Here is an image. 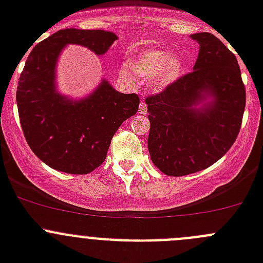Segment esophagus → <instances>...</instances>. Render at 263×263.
<instances>
[{
	"label": "esophagus",
	"mask_w": 263,
	"mask_h": 263,
	"mask_svg": "<svg viewBox=\"0 0 263 263\" xmlns=\"http://www.w3.org/2000/svg\"><path fill=\"white\" fill-rule=\"evenodd\" d=\"M146 111H147V105L145 103H141L139 104V108H138V113L139 115H146Z\"/></svg>",
	"instance_id": "esophagus-1"
}]
</instances>
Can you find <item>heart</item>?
Instances as JSON below:
<instances>
[{
  "mask_svg": "<svg viewBox=\"0 0 263 263\" xmlns=\"http://www.w3.org/2000/svg\"><path fill=\"white\" fill-rule=\"evenodd\" d=\"M130 68L143 79H154L155 84L166 87L182 75L183 60L167 50L152 48L138 52L130 62Z\"/></svg>",
  "mask_w": 263,
  "mask_h": 263,
  "instance_id": "obj_1",
  "label": "heart"
}]
</instances>
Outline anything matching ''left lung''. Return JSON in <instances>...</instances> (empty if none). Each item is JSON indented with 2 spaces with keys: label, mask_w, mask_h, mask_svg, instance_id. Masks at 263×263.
I'll use <instances>...</instances> for the list:
<instances>
[{
  "label": "left lung",
  "mask_w": 263,
  "mask_h": 263,
  "mask_svg": "<svg viewBox=\"0 0 263 263\" xmlns=\"http://www.w3.org/2000/svg\"><path fill=\"white\" fill-rule=\"evenodd\" d=\"M194 71L146 99L153 163L168 176L212 166L240 132L246 93L234 53L211 32H197Z\"/></svg>",
  "instance_id": "1"
}]
</instances>
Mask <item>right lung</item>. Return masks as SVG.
Listing matches in <instances>:
<instances>
[{"mask_svg":"<svg viewBox=\"0 0 263 263\" xmlns=\"http://www.w3.org/2000/svg\"><path fill=\"white\" fill-rule=\"evenodd\" d=\"M115 41V32L105 30L64 29L27 57L18 81V115L30 148L51 168L79 175L93 171L121 124L138 110V96L117 92L106 79L79 100L58 90L57 64L66 46H84L103 57Z\"/></svg>","mask_w":263,"mask_h":263,"instance_id":"obj_1","label":"right lung"}]
</instances>
